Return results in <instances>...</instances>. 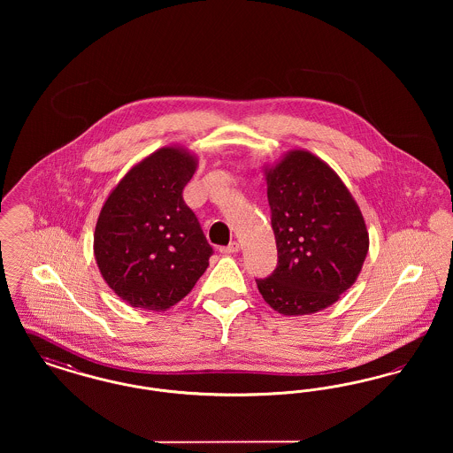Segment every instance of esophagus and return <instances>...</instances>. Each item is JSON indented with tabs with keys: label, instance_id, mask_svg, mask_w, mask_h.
Wrapping results in <instances>:
<instances>
[{
	"label": "esophagus",
	"instance_id": "34e87169",
	"mask_svg": "<svg viewBox=\"0 0 453 453\" xmlns=\"http://www.w3.org/2000/svg\"><path fill=\"white\" fill-rule=\"evenodd\" d=\"M237 251H239V244H237L236 241L229 242L227 246H220L219 248V253H222V255H233V253H237Z\"/></svg>",
	"mask_w": 453,
	"mask_h": 453
}]
</instances>
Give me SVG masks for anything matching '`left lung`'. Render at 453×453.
Listing matches in <instances>:
<instances>
[{"label":"left lung","instance_id":"8db88e82","mask_svg":"<svg viewBox=\"0 0 453 453\" xmlns=\"http://www.w3.org/2000/svg\"><path fill=\"white\" fill-rule=\"evenodd\" d=\"M279 266L257 280L283 316H305L338 302L368 253L365 219L336 172L312 152L292 150L265 166Z\"/></svg>","mask_w":453,"mask_h":453}]
</instances>
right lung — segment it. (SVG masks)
Wrapping results in <instances>:
<instances>
[{
	"mask_svg": "<svg viewBox=\"0 0 453 453\" xmlns=\"http://www.w3.org/2000/svg\"><path fill=\"white\" fill-rule=\"evenodd\" d=\"M198 157L165 146L134 165L100 211L93 253L108 287L132 307L163 312L190 294L212 248L183 202Z\"/></svg>",
	"mask_w": 453,
	"mask_h": 453,
	"instance_id": "1",
	"label": "right lung"
}]
</instances>
